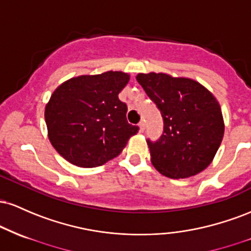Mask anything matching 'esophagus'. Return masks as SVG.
Segmentation results:
<instances>
[{
	"label": "esophagus",
	"mask_w": 251,
	"mask_h": 251,
	"mask_svg": "<svg viewBox=\"0 0 251 251\" xmlns=\"http://www.w3.org/2000/svg\"><path fill=\"white\" fill-rule=\"evenodd\" d=\"M138 126H139V131L144 132V129H145V123H144L143 120L139 124H138Z\"/></svg>",
	"instance_id": "obj_1"
}]
</instances>
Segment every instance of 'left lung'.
Segmentation results:
<instances>
[{"mask_svg":"<svg viewBox=\"0 0 251 251\" xmlns=\"http://www.w3.org/2000/svg\"><path fill=\"white\" fill-rule=\"evenodd\" d=\"M137 81L164 120L159 139H148L154 168L169 178H188L208 168L224 134L221 106L211 92L165 73H139Z\"/></svg>","mask_w":251,"mask_h":251,"instance_id":"obj_1","label":"left lung"}]
</instances>
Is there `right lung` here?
<instances>
[{
  "label": "right lung",
  "instance_id": "add662e5",
  "mask_svg": "<svg viewBox=\"0 0 251 251\" xmlns=\"http://www.w3.org/2000/svg\"><path fill=\"white\" fill-rule=\"evenodd\" d=\"M129 75L105 72L72 77L46 105L48 138L57 153L80 168H97L122 153L138 126L126 119L127 106L118 94Z\"/></svg>",
  "mask_w": 251,
  "mask_h": 251
}]
</instances>
